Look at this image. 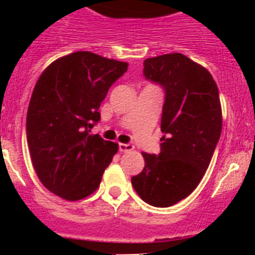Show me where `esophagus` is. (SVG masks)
<instances>
[{"instance_id": "obj_1", "label": "esophagus", "mask_w": 255, "mask_h": 255, "mask_svg": "<svg viewBox=\"0 0 255 255\" xmlns=\"http://www.w3.org/2000/svg\"><path fill=\"white\" fill-rule=\"evenodd\" d=\"M119 148H120L121 152H124V153H129V152H131V150H134V145H132V144L120 143L119 144Z\"/></svg>"}]
</instances>
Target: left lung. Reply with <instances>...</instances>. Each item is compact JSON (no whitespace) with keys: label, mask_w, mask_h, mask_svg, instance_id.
I'll return each instance as SVG.
<instances>
[{"label":"left lung","mask_w":255,"mask_h":255,"mask_svg":"<svg viewBox=\"0 0 255 255\" xmlns=\"http://www.w3.org/2000/svg\"><path fill=\"white\" fill-rule=\"evenodd\" d=\"M144 76L164 89L161 152L141 153L144 168L131 177L139 197L153 207H170L197 188L222 131L216 82L206 67L181 53L144 61Z\"/></svg>","instance_id":"1"}]
</instances>
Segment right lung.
<instances>
[{
	"label": "right lung",
	"instance_id": "obj_1",
	"mask_svg": "<svg viewBox=\"0 0 255 255\" xmlns=\"http://www.w3.org/2000/svg\"><path fill=\"white\" fill-rule=\"evenodd\" d=\"M128 62L88 51L53 61L38 79L26 114V140L40 182L66 200L100 186L119 144L92 135L100 107Z\"/></svg>",
	"mask_w": 255,
	"mask_h": 255
}]
</instances>
